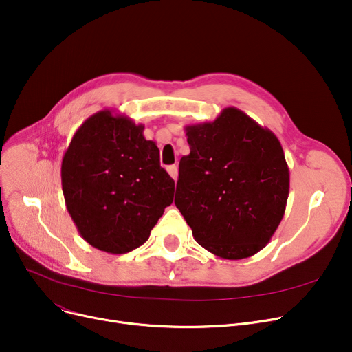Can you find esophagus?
I'll return each instance as SVG.
<instances>
[{
    "mask_svg": "<svg viewBox=\"0 0 352 352\" xmlns=\"http://www.w3.org/2000/svg\"><path fill=\"white\" fill-rule=\"evenodd\" d=\"M166 171H168V174L171 175V178L174 181H177V177H178V166L177 165H170L168 168H166Z\"/></svg>",
    "mask_w": 352,
    "mask_h": 352,
    "instance_id": "esophagus-1",
    "label": "esophagus"
}]
</instances>
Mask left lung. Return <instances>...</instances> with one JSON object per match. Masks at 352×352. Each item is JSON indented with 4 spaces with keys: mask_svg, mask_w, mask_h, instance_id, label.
I'll return each instance as SVG.
<instances>
[{
    "mask_svg": "<svg viewBox=\"0 0 352 352\" xmlns=\"http://www.w3.org/2000/svg\"><path fill=\"white\" fill-rule=\"evenodd\" d=\"M186 131L190 154L179 161L174 202L194 239L227 260L261 251L281 223L289 191L278 138L234 107Z\"/></svg>",
    "mask_w": 352,
    "mask_h": 352,
    "instance_id": "8db88e82",
    "label": "left lung"
}]
</instances>
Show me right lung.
Instances as JSON below:
<instances>
[{
    "mask_svg": "<svg viewBox=\"0 0 352 352\" xmlns=\"http://www.w3.org/2000/svg\"><path fill=\"white\" fill-rule=\"evenodd\" d=\"M144 126L108 109L91 116L63 158L67 210L85 241L109 254L142 245L173 204L175 182Z\"/></svg>",
    "mask_w": 352,
    "mask_h": 352,
    "instance_id": "add662e5",
    "label": "right lung"
}]
</instances>
